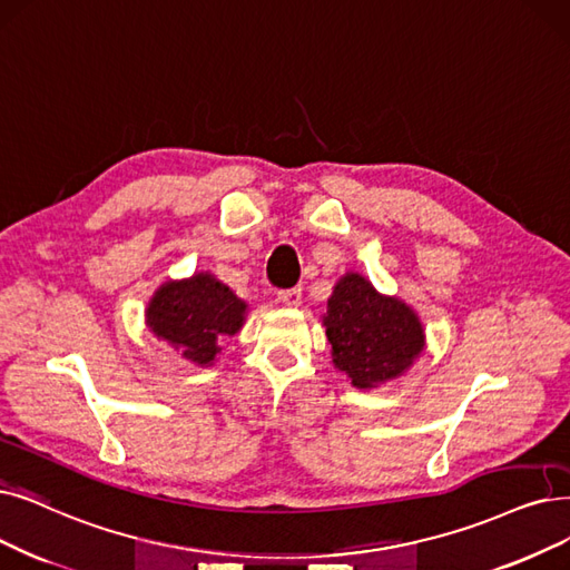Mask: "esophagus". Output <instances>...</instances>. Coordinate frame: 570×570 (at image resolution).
I'll list each match as a JSON object with an SVG mask.
<instances>
[{"mask_svg":"<svg viewBox=\"0 0 570 570\" xmlns=\"http://www.w3.org/2000/svg\"><path fill=\"white\" fill-rule=\"evenodd\" d=\"M278 299L285 306H299L302 304V287H292V289H281Z\"/></svg>","mask_w":570,"mask_h":570,"instance_id":"1","label":"esophagus"}]
</instances>
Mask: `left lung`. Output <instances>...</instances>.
I'll use <instances>...</instances> for the list:
<instances>
[{
  "label": "left lung",
  "instance_id": "obj_1",
  "mask_svg": "<svg viewBox=\"0 0 570 570\" xmlns=\"http://www.w3.org/2000/svg\"><path fill=\"white\" fill-rule=\"evenodd\" d=\"M334 367L357 389H376L400 376L423 351L416 313L393 297H381L367 278L346 273L332 292L325 315Z\"/></svg>",
  "mask_w": 570,
  "mask_h": 570
}]
</instances>
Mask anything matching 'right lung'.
<instances>
[{"instance_id":"add662e5","label":"right lung","mask_w":570,"mask_h":570,"mask_svg":"<svg viewBox=\"0 0 570 570\" xmlns=\"http://www.w3.org/2000/svg\"><path fill=\"white\" fill-rule=\"evenodd\" d=\"M245 304L210 273L191 281L166 283L147 308L149 330L173 344L181 357L196 364H213L217 341L243 327Z\"/></svg>"}]
</instances>
